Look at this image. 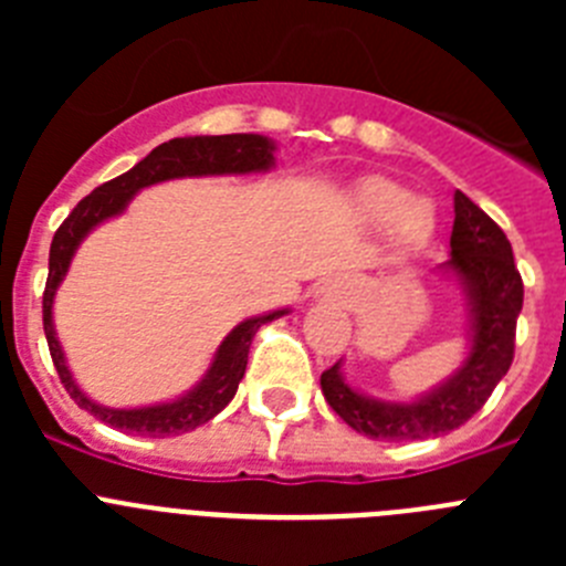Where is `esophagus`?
I'll return each instance as SVG.
<instances>
[{
  "instance_id": "obj_1",
  "label": "esophagus",
  "mask_w": 566,
  "mask_h": 566,
  "mask_svg": "<svg viewBox=\"0 0 566 566\" xmlns=\"http://www.w3.org/2000/svg\"><path fill=\"white\" fill-rule=\"evenodd\" d=\"M348 280L345 277H334V280H326V283H323V286H319V294H323V297L326 300H343L345 294H348Z\"/></svg>"
}]
</instances>
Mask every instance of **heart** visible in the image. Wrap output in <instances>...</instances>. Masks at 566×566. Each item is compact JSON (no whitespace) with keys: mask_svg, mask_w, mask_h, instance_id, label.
<instances>
[{"mask_svg":"<svg viewBox=\"0 0 566 566\" xmlns=\"http://www.w3.org/2000/svg\"><path fill=\"white\" fill-rule=\"evenodd\" d=\"M357 218L371 229H391L397 252L408 254L422 249L437 229V209L408 187L388 178H371L354 195Z\"/></svg>","mask_w":566,"mask_h":566,"instance_id":"heart-1","label":"heart"}]
</instances>
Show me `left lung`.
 Listing matches in <instances>:
<instances>
[{
	"instance_id": "obj_1",
	"label": "left lung",
	"mask_w": 566,
	"mask_h": 566,
	"mask_svg": "<svg viewBox=\"0 0 566 566\" xmlns=\"http://www.w3.org/2000/svg\"><path fill=\"white\" fill-rule=\"evenodd\" d=\"M453 212L451 258L439 272L451 274L468 300V357L444 382L411 402H388L359 394L345 382L343 363H334L319 377L323 397L343 422L365 437L408 442L451 433L488 402L513 363L524 286L510 240L493 218L459 189L453 195Z\"/></svg>"
}]
</instances>
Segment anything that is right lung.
Segmentation results:
<instances>
[{
  "label": "right lung",
  "mask_w": 566,
  "mask_h": 566,
  "mask_svg": "<svg viewBox=\"0 0 566 566\" xmlns=\"http://www.w3.org/2000/svg\"><path fill=\"white\" fill-rule=\"evenodd\" d=\"M272 167L274 142L266 138V135H187V138H172V142L155 147L144 161H138L133 169H127V172L113 178V181L96 187L87 198H82L76 203V209L67 214V221L56 229L53 243H50V272L42 297V317L44 337H48L50 357H53V365H56L59 379H62L70 397L76 399L78 408H84V411L93 413L102 422L113 424L118 431L135 433V437H178V433L195 431L198 424L218 417L232 402L240 379L247 374L252 337L258 334V328L263 323H272V319L283 317V314H289V308L258 314V317H249L243 323H238L223 337V343L218 345V352H214L201 382L192 385L184 397L158 405H144V408H107V405L93 402L78 388L73 374H70L62 343L56 337V326H53V300H56L59 286H62L64 274L70 269V260H73L76 249L82 247V240L98 223L109 221L115 214H122L127 209V203L135 198V192H142L144 187L175 181V178L266 172Z\"/></svg>",
  "instance_id": "right-lung-1"
}]
</instances>
